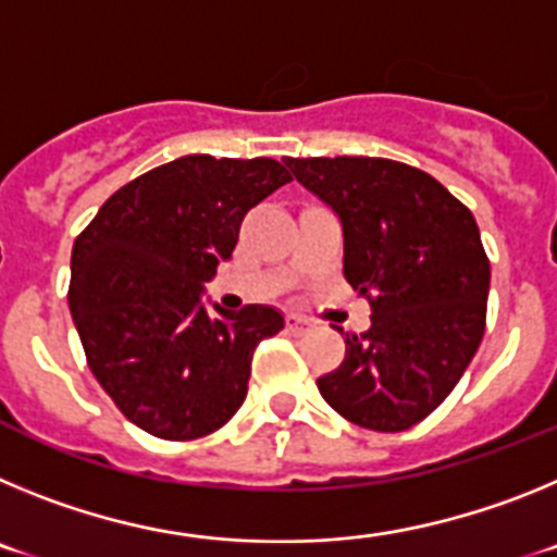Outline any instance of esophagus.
<instances>
[{
	"mask_svg": "<svg viewBox=\"0 0 557 557\" xmlns=\"http://www.w3.org/2000/svg\"><path fill=\"white\" fill-rule=\"evenodd\" d=\"M309 326H312V323H309L307 318H301V314H287V329L293 334H304Z\"/></svg>",
	"mask_w": 557,
	"mask_h": 557,
	"instance_id": "obj_1",
	"label": "esophagus"
}]
</instances>
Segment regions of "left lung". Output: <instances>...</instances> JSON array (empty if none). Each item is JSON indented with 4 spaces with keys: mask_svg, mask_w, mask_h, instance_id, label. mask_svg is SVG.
I'll return each mask as SVG.
<instances>
[{
    "mask_svg": "<svg viewBox=\"0 0 557 557\" xmlns=\"http://www.w3.org/2000/svg\"><path fill=\"white\" fill-rule=\"evenodd\" d=\"M284 164L339 218L343 273L373 312L318 391L351 424L410 430L455 391L485 332L491 264L474 214L401 161Z\"/></svg>",
    "mask_w": 557,
    "mask_h": 557,
    "instance_id": "left-lung-1",
    "label": "left lung"
}]
</instances>
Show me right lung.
Masks as SVG:
<instances>
[{
	"instance_id": "obj_1",
	"label": "right lung",
	"mask_w": 557,
	"mask_h": 557,
	"mask_svg": "<svg viewBox=\"0 0 557 557\" xmlns=\"http://www.w3.org/2000/svg\"><path fill=\"white\" fill-rule=\"evenodd\" d=\"M287 181L273 159L184 156L113 191L75 239L72 321L95 379L139 430L195 441L243 407L256 346L284 318L262 304L211 314L200 293L245 214Z\"/></svg>"
}]
</instances>
